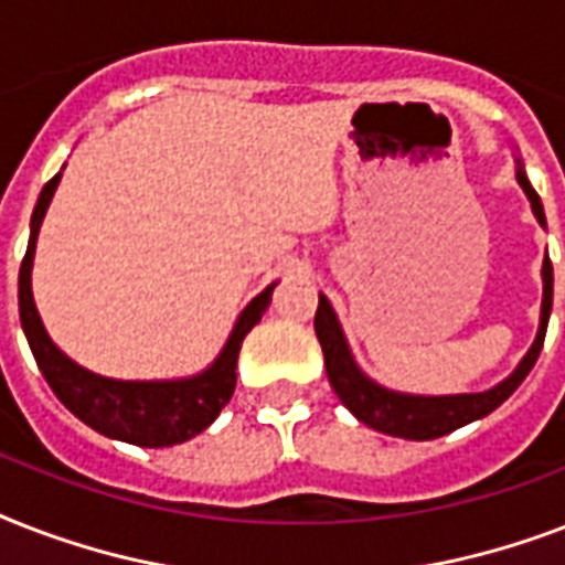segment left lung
Returning <instances> with one entry per match:
<instances>
[{"instance_id":"8db88e82","label":"left lung","mask_w":565,"mask_h":565,"mask_svg":"<svg viewBox=\"0 0 565 565\" xmlns=\"http://www.w3.org/2000/svg\"><path fill=\"white\" fill-rule=\"evenodd\" d=\"M519 184L527 193L531 204H534L536 220L545 225L543 202L536 190L531 188V181L519 167L516 172ZM543 319H540V334H536L531 352L525 354V361L519 363V370L501 381L499 386H492L487 393H469V395H434V398H425V395H402L390 393L384 386L372 384L370 377L363 375L358 366H354L352 354H349V345L343 340V331H340V322H337L334 310L328 305L326 296H319L317 317H313V328H317L319 345H322V354H326V370L328 381L334 386V393L340 395V402L349 407V411L370 428L381 430V434H390V437H404V439H437L443 434H451V430L463 428L469 422L481 419L487 413H492L501 402H508L513 390H516L522 381L527 377V372L534 370L536 358L543 352L545 343V328H548V317H552V292H554V273L552 260L545 257L543 264Z\"/></svg>"}]
</instances>
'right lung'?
Listing matches in <instances>:
<instances>
[{
    "mask_svg": "<svg viewBox=\"0 0 565 565\" xmlns=\"http://www.w3.org/2000/svg\"><path fill=\"white\" fill-rule=\"evenodd\" d=\"M57 179L61 175L49 179L43 193H40L34 216H31L29 252H25L20 266V319L40 372L52 386V393L64 402L66 411H73L84 425H90L93 430H99L105 437L122 439V443H131V446L163 448L202 434L234 395L239 343L260 322L264 310L269 308L275 284L266 287L239 313L237 326L231 331L222 354L202 375L188 377V381H149V384H143V381H110V377L93 375V372L82 370L78 363L57 352L55 343L43 331V322H40L34 299H31L34 243H38L40 222H43L49 202H52Z\"/></svg>",
    "mask_w": 565,
    "mask_h": 565,
    "instance_id": "add662e5",
    "label": "right lung"
}]
</instances>
